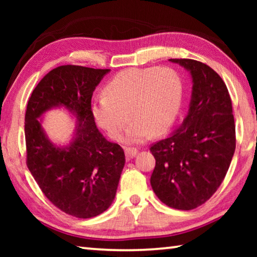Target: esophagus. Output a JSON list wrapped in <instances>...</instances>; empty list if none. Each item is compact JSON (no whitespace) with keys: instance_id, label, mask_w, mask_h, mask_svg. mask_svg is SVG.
<instances>
[{"instance_id":"esophagus-1","label":"esophagus","mask_w":257,"mask_h":257,"mask_svg":"<svg viewBox=\"0 0 257 257\" xmlns=\"http://www.w3.org/2000/svg\"><path fill=\"white\" fill-rule=\"evenodd\" d=\"M137 149H134V147H125L124 153H125V159L132 160L135 155L137 154Z\"/></svg>"}]
</instances>
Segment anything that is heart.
<instances>
[{
  "instance_id": "obj_1",
  "label": "heart",
  "mask_w": 257,
  "mask_h": 257,
  "mask_svg": "<svg viewBox=\"0 0 257 257\" xmlns=\"http://www.w3.org/2000/svg\"><path fill=\"white\" fill-rule=\"evenodd\" d=\"M105 97L93 103L96 122L112 139H119L128 115L132 123L124 141L139 143L152 133H164L179 111L182 84L169 67L132 68L112 78L104 87Z\"/></svg>"
}]
</instances>
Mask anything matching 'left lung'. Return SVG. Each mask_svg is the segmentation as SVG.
Wrapping results in <instances>:
<instances>
[{
	"instance_id": "1",
	"label": "left lung",
	"mask_w": 257,
	"mask_h": 257,
	"mask_svg": "<svg viewBox=\"0 0 257 257\" xmlns=\"http://www.w3.org/2000/svg\"><path fill=\"white\" fill-rule=\"evenodd\" d=\"M190 71L188 115L167 138L152 144L151 186L165 205L189 211L212 197L227 175L236 149V127L227 86L207 64L170 59Z\"/></svg>"
}]
</instances>
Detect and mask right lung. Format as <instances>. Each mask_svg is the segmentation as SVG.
Wrapping results in <instances>:
<instances>
[{"label":"right lung","instance_id":"right-lung-1","mask_svg":"<svg viewBox=\"0 0 257 257\" xmlns=\"http://www.w3.org/2000/svg\"><path fill=\"white\" fill-rule=\"evenodd\" d=\"M110 69L60 66L35 87L25 115L27 167L46 198L79 219L101 214L115 197L124 167L122 147L98 132L92 111L93 92ZM63 105L80 122L76 138L66 149L47 139L37 119L46 109Z\"/></svg>","mask_w":257,"mask_h":257}]
</instances>
